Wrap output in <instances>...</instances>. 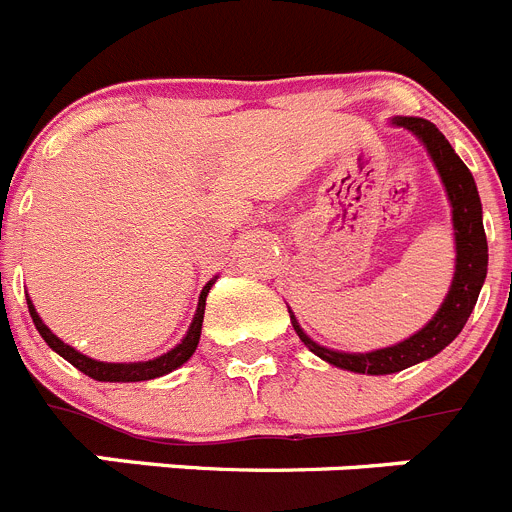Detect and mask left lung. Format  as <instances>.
Here are the masks:
<instances>
[{
    "instance_id": "8db88e82",
    "label": "left lung",
    "mask_w": 512,
    "mask_h": 512,
    "mask_svg": "<svg viewBox=\"0 0 512 512\" xmlns=\"http://www.w3.org/2000/svg\"><path fill=\"white\" fill-rule=\"evenodd\" d=\"M395 125L410 130L423 143L431 161L436 164L446 194H449L456 241V271L449 295L438 307L436 315L428 320V325H423L415 336L405 338L395 346L377 348L369 354H343V351L320 346L300 328L295 315H289L297 336L312 354L356 374H395L443 351L467 325L469 315L477 305L479 289L487 277V235L485 225H482V202H479L472 171L456 156L449 140L443 138V133L433 122L423 120V117H395Z\"/></svg>"
}]
</instances>
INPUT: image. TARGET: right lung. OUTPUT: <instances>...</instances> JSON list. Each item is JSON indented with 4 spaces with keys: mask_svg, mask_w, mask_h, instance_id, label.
Wrapping results in <instances>:
<instances>
[{
    "mask_svg": "<svg viewBox=\"0 0 512 512\" xmlns=\"http://www.w3.org/2000/svg\"><path fill=\"white\" fill-rule=\"evenodd\" d=\"M212 284H215V279L207 282L205 289H202L200 302H197V312H194V320L192 325H189L187 336L182 338V343H176V346L171 348V351H166L164 356H156V359L151 361H130V364H112V361L89 359V356H84L81 351L71 348L69 343H63L56 333H51V328H48V325L40 320L38 312H35L33 302L27 300V307H30V318H33L35 328H38V333L43 336V341L48 343L58 356H63L69 364H74L79 372L97 379V382H146V379L164 377V374L179 369V366H182L184 361H189V356L197 351V343H200L202 333V318H205V300Z\"/></svg>",
    "mask_w": 512,
    "mask_h": 512,
    "instance_id": "obj_1",
    "label": "right lung"
}]
</instances>
